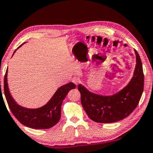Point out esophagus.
<instances>
[{"label":"esophagus","mask_w":153,"mask_h":153,"mask_svg":"<svg viewBox=\"0 0 153 153\" xmlns=\"http://www.w3.org/2000/svg\"><path fill=\"white\" fill-rule=\"evenodd\" d=\"M72 82H73V83H74L76 85H77V84H78L79 82V80L78 78H77V77H73V78H72Z\"/></svg>","instance_id":"1"}]
</instances>
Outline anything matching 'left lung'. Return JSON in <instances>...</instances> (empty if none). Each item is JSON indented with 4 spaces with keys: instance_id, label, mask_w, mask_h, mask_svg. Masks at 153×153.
I'll use <instances>...</instances> for the list:
<instances>
[{
    "instance_id": "left-lung-1",
    "label": "left lung",
    "mask_w": 153,
    "mask_h": 153,
    "mask_svg": "<svg viewBox=\"0 0 153 153\" xmlns=\"http://www.w3.org/2000/svg\"><path fill=\"white\" fill-rule=\"evenodd\" d=\"M135 53L136 65L133 78L117 94L96 95L79 85L81 104L90 119L98 123L116 122L128 117L137 107L144 90V73L141 59L136 50Z\"/></svg>"
}]
</instances>
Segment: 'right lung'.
I'll list each match as a JSON object with an SVG mask.
<instances>
[{
  "label": "right lung",
  "instance_id": "obj_1",
  "mask_svg": "<svg viewBox=\"0 0 153 153\" xmlns=\"http://www.w3.org/2000/svg\"><path fill=\"white\" fill-rule=\"evenodd\" d=\"M15 51L13 53H15ZM7 71L4 79V95L10 111L18 121L25 126L34 129H48L57 124L60 119L61 106L64 99L69 91L76 88L75 84L69 82L60 87L48 103L42 108L27 109L18 105L10 95L7 83Z\"/></svg>",
  "mask_w": 153,
  "mask_h": 153
}]
</instances>
